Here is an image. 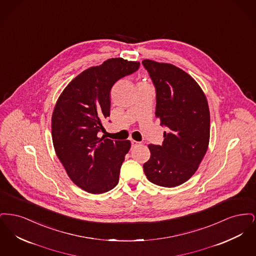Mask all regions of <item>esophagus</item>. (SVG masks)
I'll use <instances>...</instances> for the list:
<instances>
[{"label": "esophagus", "instance_id": "1", "mask_svg": "<svg viewBox=\"0 0 256 256\" xmlns=\"http://www.w3.org/2000/svg\"><path fill=\"white\" fill-rule=\"evenodd\" d=\"M139 145H141V143H140V142H138V141H135V140H132V146H139Z\"/></svg>", "mask_w": 256, "mask_h": 256}]
</instances>
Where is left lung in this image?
<instances>
[{
	"mask_svg": "<svg viewBox=\"0 0 256 256\" xmlns=\"http://www.w3.org/2000/svg\"><path fill=\"white\" fill-rule=\"evenodd\" d=\"M156 88V115L164 132L162 145L150 144L143 165L146 178L163 187L187 182L206 152L210 136L207 100L195 80L168 63L142 61Z\"/></svg>",
	"mask_w": 256,
	"mask_h": 256,
	"instance_id": "1",
	"label": "left lung"
}]
</instances>
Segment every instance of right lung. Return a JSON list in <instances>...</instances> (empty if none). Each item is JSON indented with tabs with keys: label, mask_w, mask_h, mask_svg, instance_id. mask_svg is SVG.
I'll return each mask as SVG.
<instances>
[{
	"label": "right lung",
	"mask_w": 256,
	"mask_h": 256,
	"mask_svg": "<svg viewBox=\"0 0 256 256\" xmlns=\"http://www.w3.org/2000/svg\"><path fill=\"white\" fill-rule=\"evenodd\" d=\"M139 67V62L110 58L76 76L58 100L52 118L54 146L69 178L88 193L108 192L119 182L130 141L98 134L110 115L112 86Z\"/></svg>",
	"instance_id": "right-lung-1"
}]
</instances>
